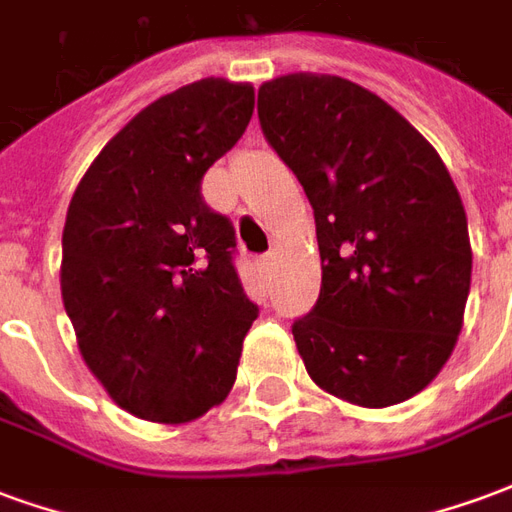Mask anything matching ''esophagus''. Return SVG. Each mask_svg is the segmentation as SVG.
I'll use <instances>...</instances> for the list:
<instances>
[{"instance_id":"1","label":"esophagus","mask_w":512,"mask_h":512,"mask_svg":"<svg viewBox=\"0 0 512 512\" xmlns=\"http://www.w3.org/2000/svg\"><path fill=\"white\" fill-rule=\"evenodd\" d=\"M274 263H277V252H274V249H271V252H266V255L260 257V268H271L274 266Z\"/></svg>"}]
</instances>
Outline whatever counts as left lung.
<instances>
[{
  "instance_id": "8db88e82",
  "label": "left lung",
  "mask_w": 512,
  "mask_h": 512,
  "mask_svg": "<svg viewBox=\"0 0 512 512\" xmlns=\"http://www.w3.org/2000/svg\"><path fill=\"white\" fill-rule=\"evenodd\" d=\"M266 142L315 213L321 293L293 340L315 384L365 408L439 376L461 334L472 246L439 153L384 98L340 76L257 90Z\"/></svg>"
}]
</instances>
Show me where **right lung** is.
<instances>
[{"instance_id": "1", "label": "right lung", "mask_w": 512, "mask_h": 512, "mask_svg": "<svg viewBox=\"0 0 512 512\" xmlns=\"http://www.w3.org/2000/svg\"><path fill=\"white\" fill-rule=\"evenodd\" d=\"M252 84L202 79L145 106L73 191L62 301L84 362L117 406L189 422L222 403L257 318L235 271V227L202 200L244 136Z\"/></svg>"}]
</instances>
